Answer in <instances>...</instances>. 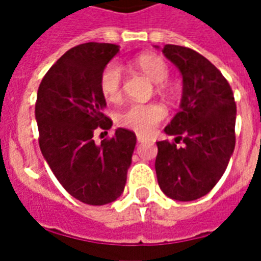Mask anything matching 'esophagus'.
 <instances>
[{
    "label": "esophagus",
    "mask_w": 261,
    "mask_h": 261,
    "mask_svg": "<svg viewBox=\"0 0 261 261\" xmlns=\"http://www.w3.org/2000/svg\"><path fill=\"white\" fill-rule=\"evenodd\" d=\"M137 141H138V142H147L148 138H147V137L140 136V134H138V136H137Z\"/></svg>",
    "instance_id": "esophagus-1"
}]
</instances>
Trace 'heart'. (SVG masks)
<instances>
[{
  "instance_id": "1",
  "label": "heart",
  "mask_w": 261,
  "mask_h": 261,
  "mask_svg": "<svg viewBox=\"0 0 261 261\" xmlns=\"http://www.w3.org/2000/svg\"><path fill=\"white\" fill-rule=\"evenodd\" d=\"M133 64L142 74L147 75L153 84H158L159 89H164L165 81L169 76V67L162 57L156 54L144 53L133 60ZM121 81L123 71L117 63H109L103 68L99 78V88L103 97L108 102H119L121 97ZM166 110L159 103H131L121 109L116 120L117 124L137 131L140 134H148L165 119Z\"/></svg>"
}]
</instances>
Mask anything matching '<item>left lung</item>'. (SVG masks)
I'll list each match as a JSON object with an SVG mask.
<instances>
[{
  "instance_id": "8db88e82",
  "label": "left lung",
  "mask_w": 261,
  "mask_h": 261,
  "mask_svg": "<svg viewBox=\"0 0 261 261\" xmlns=\"http://www.w3.org/2000/svg\"><path fill=\"white\" fill-rule=\"evenodd\" d=\"M162 53L180 71L183 92L179 112L164 130L175 136V142H156L155 170L169 198L193 201L213 190L229 164L235 149V97L221 71L201 54L175 44H166Z\"/></svg>"
}]
</instances>
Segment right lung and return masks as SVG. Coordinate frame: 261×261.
Returning <instances> with one entry per match:
<instances>
[{
    "instance_id": "1",
    "label": "right lung",
    "mask_w": 261,
    "mask_h": 261,
    "mask_svg": "<svg viewBox=\"0 0 261 261\" xmlns=\"http://www.w3.org/2000/svg\"><path fill=\"white\" fill-rule=\"evenodd\" d=\"M119 53L117 44L84 43L57 60L40 82L35 117L39 145L60 185L89 205H105L124 190L127 170L137 144L136 134L117 128L110 140L93 141L97 128L112 120L99 78Z\"/></svg>"
}]
</instances>
